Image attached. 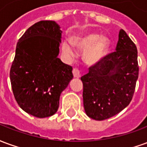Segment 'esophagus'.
Segmentation results:
<instances>
[{"label": "esophagus", "instance_id": "obj_1", "mask_svg": "<svg viewBox=\"0 0 147 147\" xmlns=\"http://www.w3.org/2000/svg\"><path fill=\"white\" fill-rule=\"evenodd\" d=\"M72 73H73L74 77H76V78H80V71L79 70L77 67L73 68V70H72Z\"/></svg>", "mask_w": 147, "mask_h": 147}]
</instances>
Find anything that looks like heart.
Here are the masks:
<instances>
[{
    "instance_id": "1",
    "label": "heart",
    "mask_w": 147,
    "mask_h": 147,
    "mask_svg": "<svg viewBox=\"0 0 147 147\" xmlns=\"http://www.w3.org/2000/svg\"><path fill=\"white\" fill-rule=\"evenodd\" d=\"M72 45L80 49H86L84 60L90 64L99 61L108 52L109 40L106 37H102L98 34L89 33L74 37L71 41ZM62 51L68 57H72L75 54L73 47L68 42L62 44Z\"/></svg>"
}]
</instances>
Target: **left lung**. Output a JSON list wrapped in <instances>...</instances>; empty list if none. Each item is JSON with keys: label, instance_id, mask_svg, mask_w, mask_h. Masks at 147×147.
I'll list each match as a JSON object with an SVG mask.
<instances>
[{"label": "left lung", "instance_id": "left-lung-1", "mask_svg": "<svg viewBox=\"0 0 147 147\" xmlns=\"http://www.w3.org/2000/svg\"><path fill=\"white\" fill-rule=\"evenodd\" d=\"M139 77L136 44L121 29L116 51L89 67L81 77L86 115L96 120L113 117L132 100Z\"/></svg>", "mask_w": 147, "mask_h": 147}]
</instances>
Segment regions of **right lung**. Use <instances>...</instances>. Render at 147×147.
I'll use <instances>...</instances> for the list:
<instances>
[{
    "label": "right lung",
    "mask_w": 147,
    "mask_h": 147,
    "mask_svg": "<svg viewBox=\"0 0 147 147\" xmlns=\"http://www.w3.org/2000/svg\"><path fill=\"white\" fill-rule=\"evenodd\" d=\"M61 38L54 21L42 20L29 27L16 45L11 89L20 107L34 117L56 113L61 92L73 78L72 67L57 57Z\"/></svg>",
    "instance_id": "1"
}]
</instances>
